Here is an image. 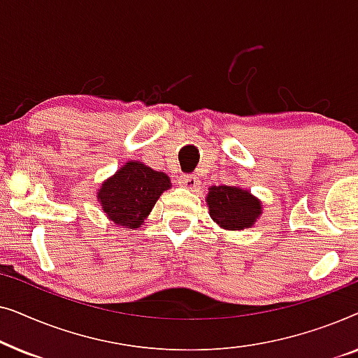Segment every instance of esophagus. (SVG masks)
<instances>
[{
    "instance_id": "1",
    "label": "esophagus",
    "mask_w": 358,
    "mask_h": 358,
    "mask_svg": "<svg viewBox=\"0 0 358 358\" xmlns=\"http://www.w3.org/2000/svg\"><path fill=\"white\" fill-rule=\"evenodd\" d=\"M179 184L185 189H197L199 187V179L194 174H180L179 176Z\"/></svg>"
}]
</instances>
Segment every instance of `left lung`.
Wrapping results in <instances>:
<instances>
[{"label":"left lung","mask_w":358,"mask_h":358,"mask_svg":"<svg viewBox=\"0 0 358 358\" xmlns=\"http://www.w3.org/2000/svg\"><path fill=\"white\" fill-rule=\"evenodd\" d=\"M210 217L227 229H244L252 227L261 215V202L248 190L231 185H213L207 197Z\"/></svg>","instance_id":"8db88e82"}]
</instances>
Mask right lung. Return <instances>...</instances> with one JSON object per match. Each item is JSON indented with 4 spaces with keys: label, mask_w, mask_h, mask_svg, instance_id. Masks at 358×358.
Instances as JSON below:
<instances>
[{
    "label": "right lung",
    "mask_w": 358,
    "mask_h": 358,
    "mask_svg": "<svg viewBox=\"0 0 358 358\" xmlns=\"http://www.w3.org/2000/svg\"><path fill=\"white\" fill-rule=\"evenodd\" d=\"M169 185L166 174L138 161H130L114 178L102 184L97 197L112 222L131 229L143 223L156 200Z\"/></svg>",
    "instance_id": "right-lung-1"
}]
</instances>
